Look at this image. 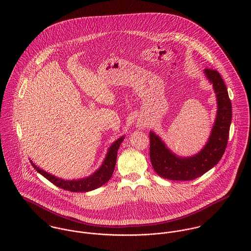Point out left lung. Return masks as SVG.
I'll return each instance as SVG.
<instances>
[{"mask_svg":"<svg viewBox=\"0 0 251 251\" xmlns=\"http://www.w3.org/2000/svg\"><path fill=\"white\" fill-rule=\"evenodd\" d=\"M204 74L213 84L217 111L208 142L196 154L182 157L173 152L154 132H150V158L153 170L164 179L191 180L196 179L218 163L229 138L232 121V105L227 88L220 74L215 70L205 69Z\"/></svg>","mask_w":251,"mask_h":251,"instance_id":"left-lung-1","label":"left lung"}]
</instances>
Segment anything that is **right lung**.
Here are the masks:
<instances>
[{
    "label": "right lung",
    "mask_w": 251,
    "mask_h": 251,
    "mask_svg": "<svg viewBox=\"0 0 251 251\" xmlns=\"http://www.w3.org/2000/svg\"><path fill=\"white\" fill-rule=\"evenodd\" d=\"M124 139H125V136H122L112 144L108 149L107 153L105 155V158L101 166L92 175L83 179H64L62 178H58L37 167L35 163H33L32 160L30 161L33 167L40 175H42L44 178L50 180L52 183L59 186L60 188H63L65 190H69L72 192H88L105 184L112 177L115 169V165H116L118 150Z\"/></svg>",
    "instance_id": "1"
}]
</instances>
